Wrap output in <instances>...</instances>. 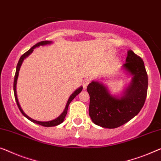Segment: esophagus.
Listing matches in <instances>:
<instances>
[{
	"mask_svg": "<svg viewBox=\"0 0 161 161\" xmlns=\"http://www.w3.org/2000/svg\"><path fill=\"white\" fill-rule=\"evenodd\" d=\"M90 83V79L86 78L85 80H84V81H83V87H84V88H85V89L87 88V85Z\"/></svg>",
	"mask_w": 161,
	"mask_h": 161,
	"instance_id": "obj_1",
	"label": "esophagus"
}]
</instances>
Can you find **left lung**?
I'll return each instance as SVG.
<instances>
[{
	"label": "left lung",
	"mask_w": 161,
	"mask_h": 161,
	"mask_svg": "<svg viewBox=\"0 0 161 161\" xmlns=\"http://www.w3.org/2000/svg\"><path fill=\"white\" fill-rule=\"evenodd\" d=\"M124 67L133 75L131 85L121 98L113 97L103 85L97 81L89 84V115L93 123L104 128L114 129L130 121L145 104L148 77L144 61L129 50Z\"/></svg>",
	"instance_id": "left-lung-1"
}]
</instances>
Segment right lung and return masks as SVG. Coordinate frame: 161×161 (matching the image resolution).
<instances>
[{
  "mask_svg": "<svg viewBox=\"0 0 161 161\" xmlns=\"http://www.w3.org/2000/svg\"><path fill=\"white\" fill-rule=\"evenodd\" d=\"M51 42L50 41H47V40H45V41H41V42H37V44H35L34 46H32L31 48L27 51L26 53H25L22 56L20 57V58H19V61L17 64V66H16V73H15V76H14V97H15V100H16V104L18 105V108L20 110V111L21 114H22L24 116H25L26 118L28 119L30 121L34 122V123H36L37 124H40V125L43 126H57L58 125V124H61L63 121L65 119V116L67 114V111H68V107H69V105L70 104V103L71 102V100H72L74 97H76V95H77L79 93H80L81 90H82V87H80L79 89H77L75 92H74L72 95L70 96V97H69V99L68 100V102H67V104H66V108L64 110V111L62 113V114L59 117H58L57 119L53 120V121H35V120L31 119L28 116H27L24 111H22V109L21 108L20 105H19V101H18V99H17V95H16V81H17V78H18V75H19V69H20V66L21 65V64H22V61L26 57L28 56L29 55H30L31 53L33 51V49L35 48V47H37L39 46V45H46V44H49Z\"/></svg>",
  "mask_w": 161,
  "mask_h": 161,
  "instance_id": "1",
  "label": "right lung"
}]
</instances>
